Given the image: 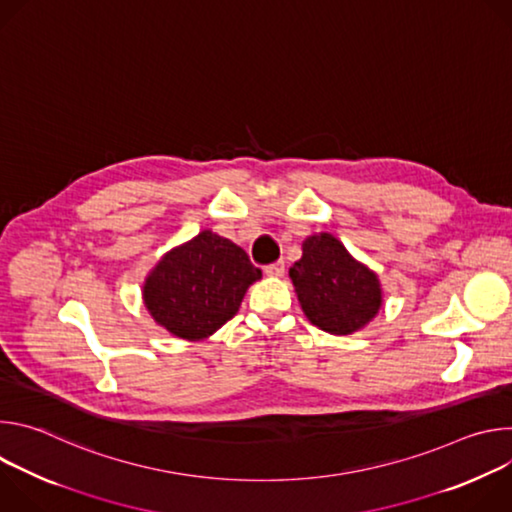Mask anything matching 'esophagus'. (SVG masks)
<instances>
[{
	"label": "esophagus",
	"instance_id": "obj_1",
	"mask_svg": "<svg viewBox=\"0 0 512 512\" xmlns=\"http://www.w3.org/2000/svg\"><path fill=\"white\" fill-rule=\"evenodd\" d=\"M283 273H285V263L283 261H275V263L265 267V275H269V277H283Z\"/></svg>",
	"mask_w": 512,
	"mask_h": 512
}]
</instances>
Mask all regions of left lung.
<instances>
[{
	"instance_id": "left-lung-1",
	"label": "left lung",
	"mask_w": 512,
	"mask_h": 512,
	"mask_svg": "<svg viewBox=\"0 0 512 512\" xmlns=\"http://www.w3.org/2000/svg\"><path fill=\"white\" fill-rule=\"evenodd\" d=\"M289 269L306 318L324 332L346 336L367 326L383 306L375 271L358 263L330 233L312 235Z\"/></svg>"
}]
</instances>
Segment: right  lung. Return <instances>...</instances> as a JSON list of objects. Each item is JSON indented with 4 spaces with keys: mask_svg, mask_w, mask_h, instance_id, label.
<instances>
[{
    "mask_svg": "<svg viewBox=\"0 0 512 512\" xmlns=\"http://www.w3.org/2000/svg\"><path fill=\"white\" fill-rule=\"evenodd\" d=\"M261 269L233 241L202 231L168 251L145 277L143 304L162 328L182 340H204L241 308Z\"/></svg>",
    "mask_w": 512,
    "mask_h": 512,
    "instance_id": "1",
    "label": "right lung"
}]
</instances>
